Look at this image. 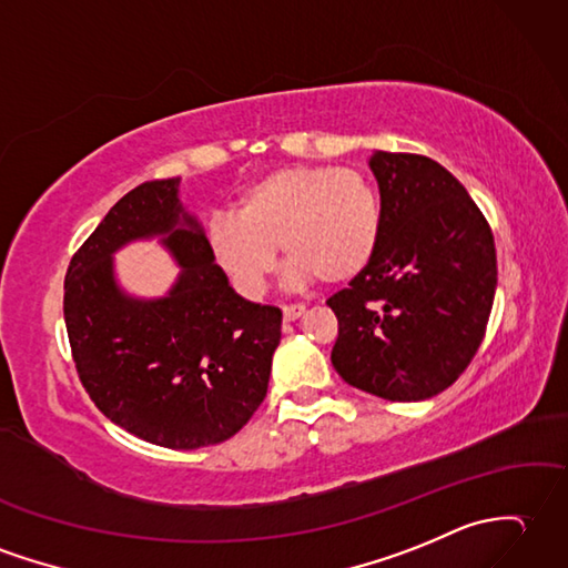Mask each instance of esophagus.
Returning <instances> with one entry per match:
<instances>
[{"label": "esophagus", "instance_id": "esophagus-1", "mask_svg": "<svg viewBox=\"0 0 568 568\" xmlns=\"http://www.w3.org/2000/svg\"><path fill=\"white\" fill-rule=\"evenodd\" d=\"M305 305H285L283 307V320L285 322H295V320H300L302 314H305Z\"/></svg>", "mask_w": 568, "mask_h": 568}]
</instances>
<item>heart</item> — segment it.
<instances>
[{
  "label": "heart",
  "mask_w": 568,
  "mask_h": 568,
  "mask_svg": "<svg viewBox=\"0 0 568 568\" xmlns=\"http://www.w3.org/2000/svg\"><path fill=\"white\" fill-rule=\"evenodd\" d=\"M382 234L379 193L361 169L293 164L248 186L236 213L207 224L210 248L246 295H261L281 246L295 281L336 285L361 275Z\"/></svg>",
  "instance_id": "obj_1"
}]
</instances>
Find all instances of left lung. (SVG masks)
Listing matches in <instances>:
<instances>
[{
  "mask_svg": "<svg viewBox=\"0 0 568 568\" xmlns=\"http://www.w3.org/2000/svg\"><path fill=\"white\" fill-rule=\"evenodd\" d=\"M382 234L375 258L326 300L348 385L389 402L447 389L479 351L496 293L489 222L450 171L424 154L375 152Z\"/></svg>",
  "mask_w": 568,
  "mask_h": 568,
  "instance_id": "left-lung-1",
  "label": "left lung"
}]
</instances>
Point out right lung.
Here are the masks:
<instances>
[{"label":"right lung","mask_w":568,"mask_h":568,"mask_svg":"<svg viewBox=\"0 0 568 568\" xmlns=\"http://www.w3.org/2000/svg\"><path fill=\"white\" fill-rule=\"evenodd\" d=\"M164 233L182 273L166 298L125 296L113 251ZM283 312L234 293L201 224L179 203V179L125 193L72 256L64 324L91 402L138 438L195 450L240 433L266 397Z\"/></svg>","instance_id":"right-lung-1"}]
</instances>
